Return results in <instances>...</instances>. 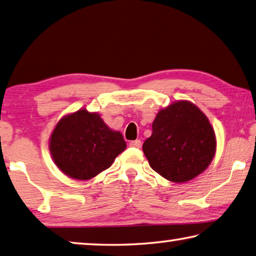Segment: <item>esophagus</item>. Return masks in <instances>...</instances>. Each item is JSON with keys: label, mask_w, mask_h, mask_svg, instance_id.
<instances>
[{"label": "esophagus", "mask_w": 256, "mask_h": 256, "mask_svg": "<svg viewBox=\"0 0 256 256\" xmlns=\"http://www.w3.org/2000/svg\"><path fill=\"white\" fill-rule=\"evenodd\" d=\"M141 146H142V142H141L140 140H134V141H131V142H130V146H132V148H141Z\"/></svg>", "instance_id": "34e87169"}]
</instances>
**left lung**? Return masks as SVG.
<instances>
[{
    "label": "left lung",
    "instance_id": "8db88e82",
    "mask_svg": "<svg viewBox=\"0 0 256 256\" xmlns=\"http://www.w3.org/2000/svg\"><path fill=\"white\" fill-rule=\"evenodd\" d=\"M216 146L215 131L200 108L189 100H176L158 112L142 148L156 172L181 184L208 168Z\"/></svg>",
    "mask_w": 256,
    "mask_h": 256
}]
</instances>
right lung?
Masks as SVG:
<instances>
[{
	"label": "right lung",
	"instance_id": "obj_1",
	"mask_svg": "<svg viewBox=\"0 0 256 256\" xmlns=\"http://www.w3.org/2000/svg\"><path fill=\"white\" fill-rule=\"evenodd\" d=\"M125 148L120 132L110 128L98 113L86 108L60 118L49 138L54 164L77 180H90L108 169Z\"/></svg>",
	"mask_w": 256,
	"mask_h": 256
}]
</instances>
